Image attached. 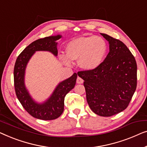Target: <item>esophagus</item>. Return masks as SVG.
<instances>
[{
  "label": "esophagus",
  "instance_id": "1",
  "mask_svg": "<svg viewBox=\"0 0 147 147\" xmlns=\"http://www.w3.org/2000/svg\"><path fill=\"white\" fill-rule=\"evenodd\" d=\"M76 82H77L78 84H82V82H83V80H82L80 77H79V76H78L77 79H76Z\"/></svg>",
  "mask_w": 147,
  "mask_h": 147
}]
</instances>
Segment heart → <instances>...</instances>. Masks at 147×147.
Wrapping results in <instances>:
<instances>
[{
	"instance_id": "b5f03b06",
	"label": "heart",
	"mask_w": 147,
	"mask_h": 147,
	"mask_svg": "<svg viewBox=\"0 0 147 147\" xmlns=\"http://www.w3.org/2000/svg\"><path fill=\"white\" fill-rule=\"evenodd\" d=\"M107 53V45L104 39L97 36H82L68 43L66 47L67 56L61 59L66 65L71 61H78L80 67L85 70H92L98 67L104 61Z\"/></svg>"
}]
</instances>
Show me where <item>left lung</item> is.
I'll return each instance as SVG.
<instances>
[{"mask_svg":"<svg viewBox=\"0 0 147 147\" xmlns=\"http://www.w3.org/2000/svg\"><path fill=\"white\" fill-rule=\"evenodd\" d=\"M100 34L109 41V54L96 69L78 71V75L84 80L90 109L101 117H111L129 106L137 84V65L122 41Z\"/></svg>","mask_w":147,"mask_h":147,"instance_id":"left-lung-1","label":"left lung"}]
</instances>
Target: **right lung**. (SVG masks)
I'll return each instance as SVG.
<instances>
[{
	"label": "right lung",
	"instance_id": "add662e5",
	"mask_svg": "<svg viewBox=\"0 0 147 147\" xmlns=\"http://www.w3.org/2000/svg\"><path fill=\"white\" fill-rule=\"evenodd\" d=\"M61 35L47 36L32 42L18 56L14 68V84L16 95L22 106L28 114L36 119L50 121L59 118L64 111L65 97L73 89L76 84L77 74L60 82L51 96L42 104H38L32 100L26 89L24 83L26 66L36 51H47L57 56V42Z\"/></svg>",
	"mask_w": 147,
	"mask_h": 147
}]
</instances>
